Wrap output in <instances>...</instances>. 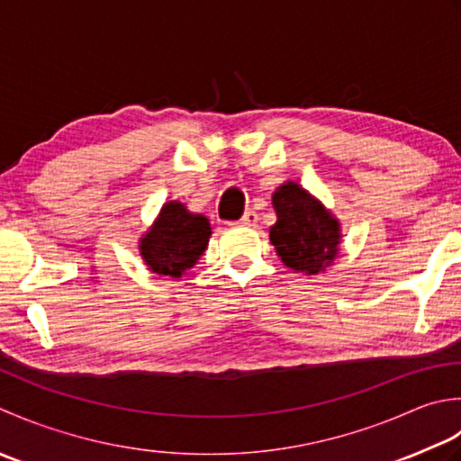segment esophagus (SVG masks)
<instances>
[{
    "label": "esophagus",
    "instance_id": "esophagus-1",
    "mask_svg": "<svg viewBox=\"0 0 461 461\" xmlns=\"http://www.w3.org/2000/svg\"><path fill=\"white\" fill-rule=\"evenodd\" d=\"M257 222H258V214L255 211H247L234 224H239V227H255Z\"/></svg>",
    "mask_w": 461,
    "mask_h": 461
}]
</instances>
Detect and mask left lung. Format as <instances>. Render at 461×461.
Returning a JSON list of instances; mask_svg holds the SVG:
<instances>
[{
  "instance_id": "1",
  "label": "left lung",
  "mask_w": 461,
  "mask_h": 461,
  "mask_svg": "<svg viewBox=\"0 0 461 461\" xmlns=\"http://www.w3.org/2000/svg\"><path fill=\"white\" fill-rule=\"evenodd\" d=\"M272 204L278 221L270 227V242L285 265L306 275L330 267L340 242V227L332 214L296 183L276 189Z\"/></svg>"
}]
</instances>
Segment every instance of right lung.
Returning <instances> with one entry per match:
<instances>
[{
    "mask_svg": "<svg viewBox=\"0 0 461 461\" xmlns=\"http://www.w3.org/2000/svg\"><path fill=\"white\" fill-rule=\"evenodd\" d=\"M209 237L211 224L203 214H191L181 203H167L140 240V255L157 275L178 278L199 260Z\"/></svg>",
    "mask_w": 461,
    "mask_h": 461,
    "instance_id": "add662e5",
    "label": "right lung"
}]
</instances>
